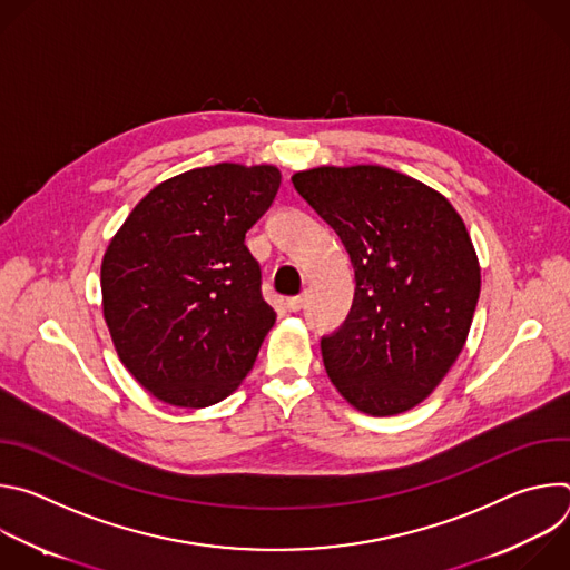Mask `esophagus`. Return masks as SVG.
Here are the masks:
<instances>
[{
	"instance_id": "obj_1",
	"label": "esophagus",
	"mask_w": 570,
	"mask_h": 570,
	"mask_svg": "<svg viewBox=\"0 0 570 570\" xmlns=\"http://www.w3.org/2000/svg\"><path fill=\"white\" fill-rule=\"evenodd\" d=\"M302 306H304V297H302V295H297V297H288V299H286V308H288V311H293V313H295V311H299Z\"/></svg>"
}]
</instances>
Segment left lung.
Masks as SVG:
<instances>
[{
	"label": "left lung",
	"mask_w": 570,
	"mask_h": 570,
	"mask_svg": "<svg viewBox=\"0 0 570 570\" xmlns=\"http://www.w3.org/2000/svg\"><path fill=\"white\" fill-rule=\"evenodd\" d=\"M291 180L354 268L352 311L320 343L327 376L365 415L415 409L460 356L478 304L464 220L433 187L379 165L315 167Z\"/></svg>",
	"instance_id": "1"
}]
</instances>
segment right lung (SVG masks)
Listing matches in <instances>:
<instances>
[{
    "label": "right lung",
    "mask_w": 570,
    "mask_h": 570,
    "mask_svg": "<svg viewBox=\"0 0 570 570\" xmlns=\"http://www.w3.org/2000/svg\"><path fill=\"white\" fill-rule=\"evenodd\" d=\"M279 185L273 165L191 169L153 187L112 236L104 317L119 361L155 399L207 409L253 370L277 313L246 234Z\"/></svg>",
    "instance_id": "obj_1"
}]
</instances>
